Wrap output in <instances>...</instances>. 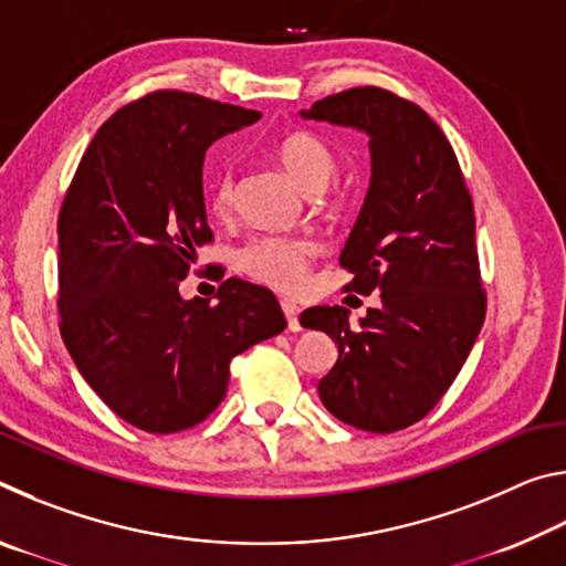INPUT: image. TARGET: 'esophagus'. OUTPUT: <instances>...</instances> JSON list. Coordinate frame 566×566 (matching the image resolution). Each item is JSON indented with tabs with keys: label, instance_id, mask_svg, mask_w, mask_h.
<instances>
[{
	"label": "esophagus",
	"instance_id": "34e87169",
	"mask_svg": "<svg viewBox=\"0 0 566 566\" xmlns=\"http://www.w3.org/2000/svg\"><path fill=\"white\" fill-rule=\"evenodd\" d=\"M282 312H284V317H286V324H290V329L292 332H300L302 329V322H300V306H296L294 302H290V300H282Z\"/></svg>",
	"mask_w": 566,
	"mask_h": 566
}]
</instances>
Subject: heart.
I'll list each match as a JSON object with an SVG mask.
<instances>
[{
	"label": "heart",
	"mask_w": 566,
	"mask_h": 566,
	"mask_svg": "<svg viewBox=\"0 0 566 566\" xmlns=\"http://www.w3.org/2000/svg\"><path fill=\"white\" fill-rule=\"evenodd\" d=\"M274 157L296 185L306 191H322L337 175V155L314 132H290L276 142ZM237 179L232 167H224L214 179L212 209L227 217L234 205ZM317 254V244L310 237L290 234H256L237 249V266L252 280L270 284L274 290L296 292L306 282L310 262Z\"/></svg>",
	"instance_id": "obj_1"
}]
</instances>
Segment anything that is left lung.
<instances>
[{
	"label": "left lung",
	"instance_id": "obj_1",
	"mask_svg": "<svg viewBox=\"0 0 566 566\" xmlns=\"http://www.w3.org/2000/svg\"><path fill=\"white\" fill-rule=\"evenodd\" d=\"M302 114L369 134L371 185L339 264L344 292H381L359 327L339 304L302 312L339 347L319 397L344 424L399 432L447 395L484 324L472 195L447 134L395 92L344 90Z\"/></svg>",
	"mask_w": 566,
	"mask_h": 566
}]
</instances>
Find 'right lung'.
<instances>
[{"label": "right lung", "mask_w": 566, "mask_h": 566, "mask_svg": "<svg viewBox=\"0 0 566 566\" xmlns=\"http://www.w3.org/2000/svg\"><path fill=\"white\" fill-rule=\"evenodd\" d=\"M260 117L202 94L149 92L102 124L64 195L62 339L104 405L145 432L205 421L237 354L286 327L274 294L237 276L219 284L214 304L179 296L195 249L214 239L207 149Z\"/></svg>", "instance_id": "1"}]
</instances>
